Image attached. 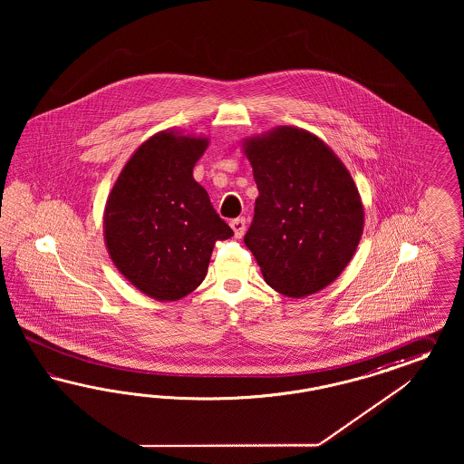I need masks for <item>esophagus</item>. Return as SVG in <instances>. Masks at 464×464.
<instances>
[{
	"instance_id": "1",
	"label": "esophagus",
	"mask_w": 464,
	"mask_h": 464,
	"mask_svg": "<svg viewBox=\"0 0 464 464\" xmlns=\"http://www.w3.org/2000/svg\"><path fill=\"white\" fill-rule=\"evenodd\" d=\"M229 225L233 227V231H235V237H237V238H241V237L245 235V229H246V221H245V218H237V219H233Z\"/></svg>"
}]
</instances>
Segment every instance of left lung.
I'll list each match as a JSON object with an SVG mask.
<instances>
[{
    "label": "left lung",
    "mask_w": 464,
    "mask_h": 464,
    "mask_svg": "<svg viewBox=\"0 0 464 464\" xmlns=\"http://www.w3.org/2000/svg\"><path fill=\"white\" fill-rule=\"evenodd\" d=\"M258 188L245 245L272 289L314 295L349 266L364 231V206L334 150L295 126L241 140Z\"/></svg>",
    "instance_id": "obj_1"
}]
</instances>
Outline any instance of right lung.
Masks as SVG:
<instances>
[{
    "mask_svg": "<svg viewBox=\"0 0 464 464\" xmlns=\"http://www.w3.org/2000/svg\"><path fill=\"white\" fill-rule=\"evenodd\" d=\"M209 138L165 129L144 140L113 183L103 239L117 270L142 295L177 301L204 281L216 241L233 237L194 167Z\"/></svg>",
    "mask_w": 464,
    "mask_h": 464,
    "instance_id": "obj_1",
    "label": "right lung"
}]
</instances>
